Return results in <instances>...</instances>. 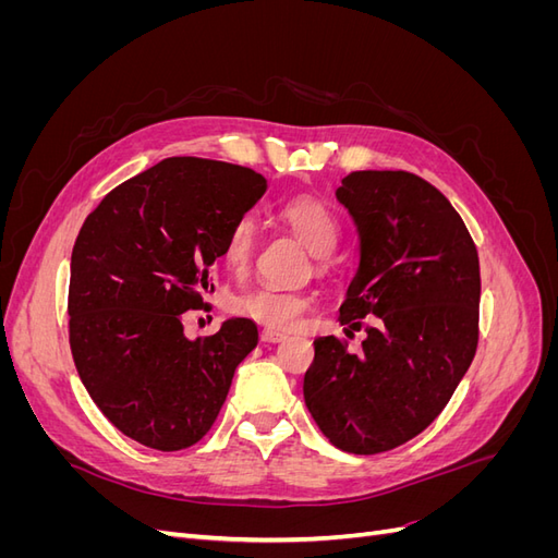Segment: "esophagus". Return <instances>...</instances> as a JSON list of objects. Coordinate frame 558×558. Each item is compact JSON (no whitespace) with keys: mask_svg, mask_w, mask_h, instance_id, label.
<instances>
[{"mask_svg":"<svg viewBox=\"0 0 558 558\" xmlns=\"http://www.w3.org/2000/svg\"><path fill=\"white\" fill-rule=\"evenodd\" d=\"M286 340V332H279V330H260V342H267V344H275V342H281Z\"/></svg>","mask_w":558,"mask_h":558,"instance_id":"34e87169","label":"esophagus"}]
</instances>
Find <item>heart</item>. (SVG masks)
Wrapping results in <instances>:
<instances>
[{
  "instance_id": "obj_1",
  "label": "heart",
  "mask_w": 558,
  "mask_h": 558,
  "mask_svg": "<svg viewBox=\"0 0 558 558\" xmlns=\"http://www.w3.org/2000/svg\"><path fill=\"white\" fill-rule=\"evenodd\" d=\"M281 218L293 228L298 238L316 256H326L340 240V223L328 205L314 197L289 199L279 209ZM256 244V226L251 218H240L228 232L223 244V258L232 269H242L251 260ZM312 307V298L302 291L279 289L272 283H258L234 298V312L248 316L260 326L275 330H291Z\"/></svg>"
}]
</instances>
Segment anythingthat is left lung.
<instances>
[{
    "label": "left lung",
    "instance_id": "1",
    "mask_svg": "<svg viewBox=\"0 0 558 558\" xmlns=\"http://www.w3.org/2000/svg\"><path fill=\"white\" fill-rule=\"evenodd\" d=\"M335 195L361 240L340 320L373 326L359 353L335 335L316 337L302 393L337 449L369 456L428 428L468 373L480 340V258L459 211L412 172H351Z\"/></svg>",
    "mask_w": 558,
    "mask_h": 558
}]
</instances>
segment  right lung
I'll list each match as a JSON object with an SVG mask.
<instances>
[{
    "label": "right lung",
    "instance_id": "add662e5",
    "mask_svg": "<svg viewBox=\"0 0 558 558\" xmlns=\"http://www.w3.org/2000/svg\"><path fill=\"white\" fill-rule=\"evenodd\" d=\"M265 189L242 165L167 158L116 185L81 226L66 300L72 356L99 412L134 442H199L258 344L251 318L191 342L181 314L205 305L230 228Z\"/></svg>",
    "mask_w": 558,
    "mask_h": 558
}]
</instances>
